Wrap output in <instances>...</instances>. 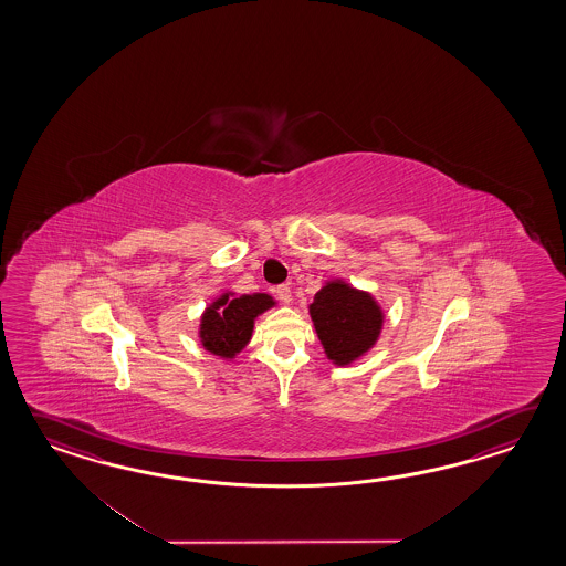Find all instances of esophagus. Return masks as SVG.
<instances>
[{"label": "esophagus", "instance_id": "34e87169", "mask_svg": "<svg viewBox=\"0 0 566 566\" xmlns=\"http://www.w3.org/2000/svg\"><path fill=\"white\" fill-rule=\"evenodd\" d=\"M275 293H277V297L281 303H289V301H291V287L285 285V283H283V285H277Z\"/></svg>", "mask_w": 566, "mask_h": 566}]
</instances>
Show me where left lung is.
I'll return each mask as SVG.
<instances>
[{"mask_svg": "<svg viewBox=\"0 0 566 566\" xmlns=\"http://www.w3.org/2000/svg\"><path fill=\"white\" fill-rule=\"evenodd\" d=\"M310 313L327 358L336 364H349L373 348L382 325L373 297L339 281L315 293Z\"/></svg>", "mask_w": 566, "mask_h": 566, "instance_id": "obj_1", "label": "left lung"}]
</instances>
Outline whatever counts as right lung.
<instances>
[{
    "instance_id": "1",
    "label": "right lung",
    "mask_w": 566,
    "mask_h": 566,
    "mask_svg": "<svg viewBox=\"0 0 566 566\" xmlns=\"http://www.w3.org/2000/svg\"><path fill=\"white\" fill-rule=\"evenodd\" d=\"M273 305L265 293L254 295H222L206 310L200 325V337L208 352L232 358L241 352L253 334L254 317Z\"/></svg>"
}]
</instances>
